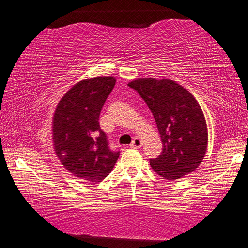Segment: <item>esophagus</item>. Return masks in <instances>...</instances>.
Wrapping results in <instances>:
<instances>
[{
    "mask_svg": "<svg viewBox=\"0 0 248 248\" xmlns=\"http://www.w3.org/2000/svg\"><path fill=\"white\" fill-rule=\"evenodd\" d=\"M141 140H140V138H138V137H135L134 139H132V142L130 144V147L131 148H140L141 147Z\"/></svg>",
    "mask_w": 248,
    "mask_h": 248,
    "instance_id": "obj_1",
    "label": "esophagus"
}]
</instances>
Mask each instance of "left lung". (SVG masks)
Masks as SVG:
<instances>
[{
	"label": "left lung",
	"instance_id": "8db88e82",
	"mask_svg": "<svg viewBox=\"0 0 248 248\" xmlns=\"http://www.w3.org/2000/svg\"><path fill=\"white\" fill-rule=\"evenodd\" d=\"M155 118L163 144L152 169L165 180H179L197 169L208 147V128L198 101L172 79L138 78L128 83Z\"/></svg>",
	"mask_w": 248,
	"mask_h": 248
}]
</instances>
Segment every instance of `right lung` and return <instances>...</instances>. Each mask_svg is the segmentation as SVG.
<instances>
[{
  "label": "right lung",
  "mask_w": 248,
  "mask_h": 248,
  "mask_svg": "<svg viewBox=\"0 0 248 248\" xmlns=\"http://www.w3.org/2000/svg\"><path fill=\"white\" fill-rule=\"evenodd\" d=\"M114 85L112 76L83 79L66 92L54 113L56 155L69 173L91 183L109 175L120 155L109 148L99 124L101 110Z\"/></svg>",
  "instance_id": "add662e5"
}]
</instances>
